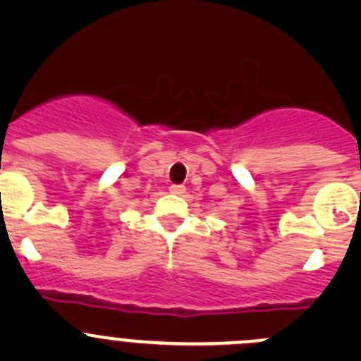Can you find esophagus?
<instances>
[{"mask_svg": "<svg viewBox=\"0 0 361 361\" xmlns=\"http://www.w3.org/2000/svg\"><path fill=\"white\" fill-rule=\"evenodd\" d=\"M169 192H171V194H174V195L185 194V185H171Z\"/></svg>", "mask_w": 361, "mask_h": 361, "instance_id": "34e87169", "label": "esophagus"}]
</instances>
